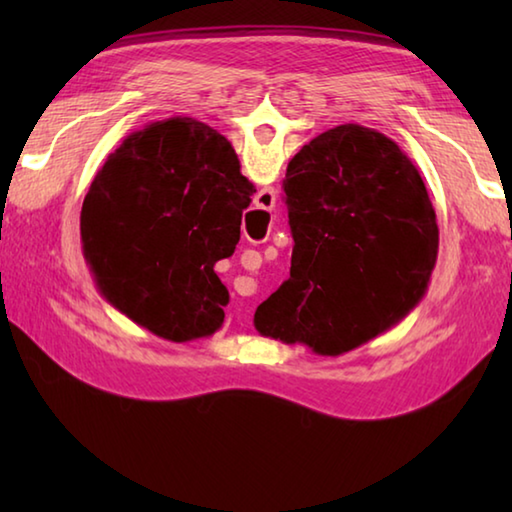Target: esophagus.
<instances>
[{"label": "esophagus", "instance_id": "esophagus-1", "mask_svg": "<svg viewBox=\"0 0 512 512\" xmlns=\"http://www.w3.org/2000/svg\"><path fill=\"white\" fill-rule=\"evenodd\" d=\"M275 201H277V196H275V189H271V187H264L255 198L257 207H264V210H268V212L275 207Z\"/></svg>", "mask_w": 512, "mask_h": 512}]
</instances>
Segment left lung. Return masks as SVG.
Masks as SVG:
<instances>
[{
  "instance_id": "8db88e82",
  "label": "left lung",
  "mask_w": 512,
  "mask_h": 512,
  "mask_svg": "<svg viewBox=\"0 0 512 512\" xmlns=\"http://www.w3.org/2000/svg\"><path fill=\"white\" fill-rule=\"evenodd\" d=\"M291 277L255 311V329L339 357L395 327L427 293L438 223L415 164L359 124L320 133L284 178Z\"/></svg>"
}]
</instances>
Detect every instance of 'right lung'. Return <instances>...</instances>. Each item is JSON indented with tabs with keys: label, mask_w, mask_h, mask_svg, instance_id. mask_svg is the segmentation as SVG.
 Returning a JSON list of instances; mask_svg holds the SVG:
<instances>
[{
	"label": "right lung",
	"mask_w": 512,
	"mask_h": 512,
	"mask_svg": "<svg viewBox=\"0 0 512 512\" xmlns=\"http://www.w3.org/2000/svg\"><path fill=\"white\" fill-rule=\"evenodd\" d=\"M253 194L235 149L203 121L169 117L128 135L81 210L101 298L160 339L212 336L230 300L214 264L235 253Z\"/></svg>",
	"instance_id": "obj_1"
}]
</instances>
